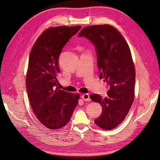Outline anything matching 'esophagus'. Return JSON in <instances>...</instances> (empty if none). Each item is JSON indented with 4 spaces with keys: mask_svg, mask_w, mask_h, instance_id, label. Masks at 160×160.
<instances>
[{
    "mask_svg": "<svg viewBox=\"0 0 160 160\" xmlns=\"http://www.w3.org/2000/svg\"><path fill=\"white\" fill-rule=\"evenodd\" d=\"M82 98H83V99L84 101H90V98H89V93H85V94H83V95H82Z\"/></svg>",
    "mask_w": 160,
    "mask_h": 160,
    "instance_id": "34e87169",
    "label": "esophagus"
}]
</instances>
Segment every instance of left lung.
I'll list each match as a JSON object with an SVG mask.
<instances>
[{
    "instance_id": "8db88e82",
    "label": "left lung",
    "mask_w": 160,
    "mask_h": 160,
    "mask_svg": "<svg viewBox=\"0 0 160 160\" xmlns=\"http://www.w3.org/2000/svg\"><path fill=\"white\" fill-rule=\"evenodd\" d=\"M84 37L95 47L99 78L109 85L108 96L92 94V101L101 104L102 113L95 123L110 130L117 127L128 113L134 99L135 71L128 43L121 33L109 25L83 28Z\"/></svg>"
}]
</instances>
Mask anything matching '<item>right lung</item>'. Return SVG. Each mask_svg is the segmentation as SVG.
Segmentation results:
<instances>
[{"mask_svg":"<svg viewBox=\"0 0 160 160\" xmlns=\"http://www.w3.org/2000/svg\"><path fill=\"white\" fill-rule=\"evenodd\" d=\"M81 28H47L37 38L30 52L26 88L34 113L47 128H61L69 122L79 95L57 88L59 57L62 48Z\"/></svg>","mask_w":160,"mask_h":160,"instance_id":"right-lung-1","label":"right lung"}]
</instances>
